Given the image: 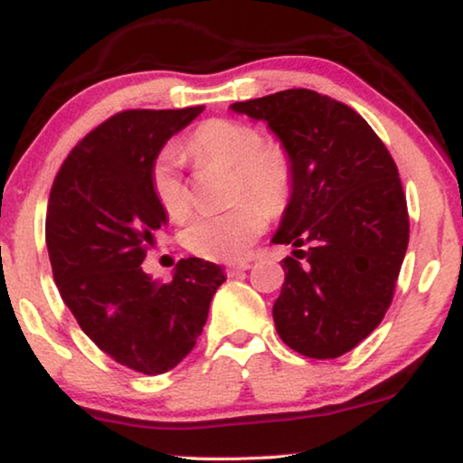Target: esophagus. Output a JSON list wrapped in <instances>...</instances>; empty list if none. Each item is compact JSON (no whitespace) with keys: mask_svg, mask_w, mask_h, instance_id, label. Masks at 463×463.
Instances as JSON below:
<instances>
[{"mask_svg":"<svg viewBox=\"0 0 463 463\" xmlns=\"http://www.w3.org/2000/svg\"><path fill=\"white\" fill-rule=\"evenodd\" d=\"M250 269V263H236V265H230V274H240V271H246Z\"/></svg>","mask_w":463,"mask_h":463,"instance_id":"34e87169","label":"esophagus"}]
</instances>
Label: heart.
<instances>
[{
	"label": "heart",
	"instance_id": "heart-1",
	"mask_svg": "<svg viewBox=\"0 0 463 463\" xmlns=\"http://www.w3.org/2000/svg\"><path fill=\"white\" fill-rule=\"evenodd\" d=\"M183 151L200 166L232 168L233 198L250 195L230 211L200 214L185 230V244L194 255L211 261H240L261 236L269 208L280 211L293 192V157L284 143L261 138L252 124L214 118L202 122L185 138ZM149 185L157 204L170 219L181 221L189 213V194L183 183L179 160L162 154L151 164Z\"/></svg>",
	"mask_w": 463,
	"mask_h": 463
}]
</instances>
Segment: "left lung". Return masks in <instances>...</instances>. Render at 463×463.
Segmentation results:
<instances>
[{
    "mask_svg": "<svg viewBox=\"0 0 463 463\" xmlns=\"http://www.w3.org/2000/svg\"><path fill=\"white\" fill-rule=\"evenodd\" d=\"M263 119L293 157V192L274 244L282 261L274 303L280 339L307 358H337L379 326L409 244L398 168L363 116L307 88L233 103Z\"/></svg>",
    "mask_w": 463,
    "mask_h": 463,
    "instance_id": "1",
    "label": "left lung"
}]
</instances>
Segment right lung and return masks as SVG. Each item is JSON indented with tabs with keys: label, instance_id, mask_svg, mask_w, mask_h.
<instances>
[{
	"label": "right lung",
	"instance_id": "right-lung-1",
	"mask_svg": "<svg viewBox=\"0 0 463 463\" xmlns=\"http://www.w3.org/2000/svg\"><path fill=\"white\" fill-rule=\"evenodd\" d=\"M202 111L116 113L75 145L48 200L46 246L62 301L100 350L145 375L175 369L194 350L225 282L217 263L198 257L181 259L166 284L141 268L168 223L151 164Z\"/></svg>",
	"mask_w": 463,
	"mask_h": 463
}]
</instances>
